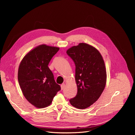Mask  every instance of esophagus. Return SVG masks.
Wrapping results in <instances>:
<instances>
[{
	"mask_svg": "<svg viewBox=\"0 0 135 135\" xmlns=\"http://www.w3.org/2000/svg\"><path fill=\"white\" fill-rule=\"evenodd\" d=\"M65 83H63V84H61V90H63V89H64V88H65Z\"/></svg>",
	"mask_w": 135,
	"mask_h": 135,
	"instance_id": "1",
	"label": "esophagus"
}]
</instances>
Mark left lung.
<instances>
[{"instance_id": "1", "label": "left lung", "mask_w": 135, "mask_h": 135, "mask_svg": "<svg viewBox=\"0 0 135 135\" xmlns=\"http://www.w3.org/2000/svg\"><path fill=\"white\" fill-rule=\"evenodd\" d=\"M75 65V79L78 92L69 100L70 103L78 109L88 108L101 95L107 80V73L102 55L95 47L79 43L67 51Z\"/></svg>"}]
</instances>
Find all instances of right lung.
I'll return each instance as SVG.
<instances>
[{"label": "right lung", "mask_w": 135, "mask_h": 135, "mask_svg": "<svg viewBox=\"0 0 135 135\" xmlns=\"http://www.w3.org/2000/svg\"><path fill=\"white\" fill-rule=\"evenodd\" d=\"M60 48L42 44L27 53L21 61L18 80L22 93L35 107L42 108L52 102L61 87L48 65Z\"/></svg>", "instance_id": "1"}]
</instances>
